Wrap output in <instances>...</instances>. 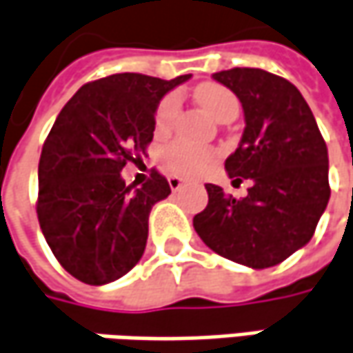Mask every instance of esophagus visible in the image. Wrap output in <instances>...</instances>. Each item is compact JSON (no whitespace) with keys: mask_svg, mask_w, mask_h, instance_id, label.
I'll list each match as a JSON object with an SVG mask.
<instances>
[{"mask_svg":"<svg viewBox=\"0 0 353 353\" xmlns=\"http://www.w3.org/2000/svg\"><path fill=\"white\" fill-rule=\"evenodd\" d=\"M168 183H170V188H172V192H177V190H181V185H183V179L181 177H168Z\"/></svg>","mask_w":353,"mask_h":353,"instance_id":"1","label":"esophagus"}]
</instances>
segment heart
<instances>
[{"label":"heart","instance_id":"b5f03b06","mask_svg":"<svg viewBox=\"0 0 353 353\" xmlns=\"http://www.w3.org/2000/svg\"><path fill=\"white\" fill-rule=\"evenodd\" d=\"M195 99L197 102L205 108L209 114L213 118H221L229 110L239 108L237 97L221 85H207L197 86L195 90ZM177 112H179V97L177 94H168L165 99L161 100L156 108V130L168 132L172 128V124L176 122ZM213 158V152L207 150L203 146H195L190 144L185 140H177L172 142L161 150V161L163 165L176 174V176H195L199 172H203L207 168V163Z\"/></svg>","mask_w":353,"mask_h":353}]
</instances>
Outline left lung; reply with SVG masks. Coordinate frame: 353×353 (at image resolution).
Listing matches in <instances>:
<instances>
[{
	"label": "left lung",
	"instance_id": "1",
	"mask_svg": "<svg viewBox=\"0 0 353 353\" xmlns=\"http://www.w3.org/2000/svg\"><path fill=\"white\" fill-rule=\"evenodd\" d=\"M213 79L235 92L245 114L239 148L225 160L233 181L251 179L235 199L207 183V207L193 217L211 251L251 268H268L302 249L330 199L328 148L292 83L263 69H229Z\"/></svg>",
	"mask_w": 353,
	"mask_h": 353
}]
</instances>
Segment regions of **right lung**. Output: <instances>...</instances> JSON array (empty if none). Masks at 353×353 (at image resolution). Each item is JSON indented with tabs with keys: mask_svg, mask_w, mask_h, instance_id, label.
<instances>
[{
	"mask_svg": "<svg viewBox=\"0 0 353 353\" xmlns=\"http://www.w3.org/2000/svg\"><path fill=\"white\" fill-rule=\"evenodd\" d=\"M190 77L110 74L81 86L57 116L39 160L37 217L57 261L81 283H112L142 259L150 211L172 190L158 172L142 188L120 172L152 142L160 100Z\"/></svg>",
	"mask_w": 353,
	"mask_h": 353,
	"instance_id": "1",
	"label": "right lung"
}]
</instances>
